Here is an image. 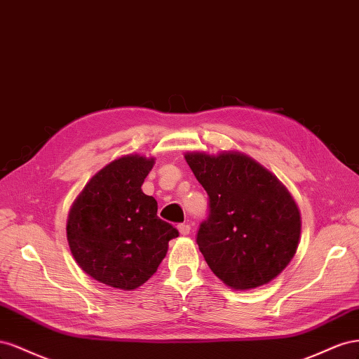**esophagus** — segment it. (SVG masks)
I'll return each instance as SVG.
<instances>
[{
  "label": "esophagus",
  "instance_id": "34e87169",
  "mask_svg": "<svg viewBox=\"0 0 359 359\" xmlns=\"http://www.w3.org/2000/svg\"><path fill=\"white\" fill-rule=\"evenodd\" d=\"M177 229H179V233L182 234V236H188L189 231H191V225H188V224H180Z\"/></svg>",
  "mask_w": 359,
  "mask_h": 359
}]
</instances>
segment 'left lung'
Instances as JSON below:
<instances>
[{"label": "left lung", "mask_w": 359, "mask_h": 359, "mask_svg": "<svg viewBox=\"0 0 359 359\" xmlns=\"http://www.w3.org/2000/svg\"><path fill=\"white\" fill-rule=\"evenodd\" d=\"M185 159L209 196L197 243L212 272L234 290L271 283L299 245L301 212L289 189L242 151H187Z\"/></svg>", "instance_id": "8db88e82"}]
</instances>
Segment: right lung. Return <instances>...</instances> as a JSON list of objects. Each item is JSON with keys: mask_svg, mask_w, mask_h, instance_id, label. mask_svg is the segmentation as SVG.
<instances>
[{"mask_svg": "<svg viewBox=\"0 0 359 359\" xmlns=\"http://www.w3.org/2000/svg\"><path fill=\"white\" fill-rule=\"evenodd\" d=\"M153 165L155 158L120 156L97 171L70 206L66 231L72 255L87 275L109 287L138 289L179 236L159 219L156 200L141 189Z\"/></svg>", "mask_w": 359, "mask_h": 359, "instance_id": "1", "label": "right lung"}]
</instances>
